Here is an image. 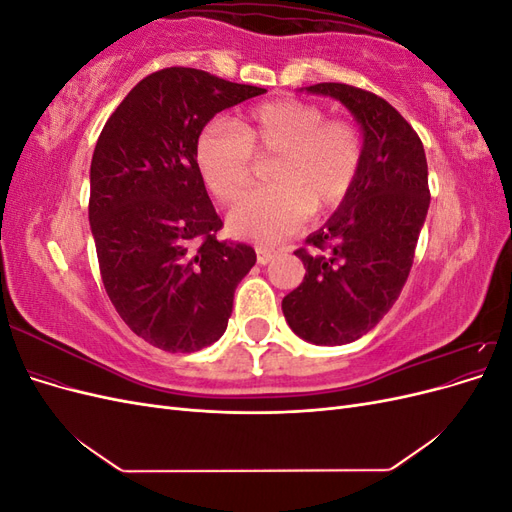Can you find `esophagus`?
<instances>
[{"instance_id": "34e87169", "label": "esophagus", "mask_w": 512, "mask_h": 512, "mask_svg": "<svg viewBox=\"0 0 512 512\" xmlns=\"http://www.w3.org/2000/svg\"><path fill=\"white\" fill-rule=\"evenodd\" d=\"M273 256H275V252L269 250V247H256V260H258V265H267V262H271Z\"/></svg>"}]
</instances>
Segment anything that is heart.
I'll list each match as a JSON object with an SVG mask.
<instances>
[{
  "label": "heart",
  "instance_id": "obj_1",
  "mask_svg": "<svg viewBox=\"0 0 512 512\" xmlns=\"http://www.w3.org/2000/svg\"><path fill=\"white\" fill-rule=\"evenodd\" d=\"M277 156L273 190L245 198L230 211L232 235L280 241L307 215L329 213L354 190L363 162V138L348 121H327L322 108L275 100L241 113L232 123L211 121L196 138V168L222 205L250 190L254 160Z\"/></svg>",
  "mask_w": 512,
  "mask_h": 512
}]
</instances>
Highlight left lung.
Returning a JSON list of instances; mask_svg holds the SVG:
<instances>
[{
	"label": "left lung",
	"instance_id": "left-lung-1",
	"mask_svg": "<svg viewBox=\"0 0 512 512\" xmlns=\"http://www.w3.org/2000/svg\"><path fill=\"white\" fill-rule=\"evenodd\" d=\"M342 102L363 134L354 190L297 250L305 277L282 301L288 327L316 346H344L386 316L412 269L429 209L421 138L395 108L359 87H301Z\"/></svg>",
	"mask_w": 512,
	"mask_h": 512
}]
</instances>
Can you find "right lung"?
Here are the masks:
<instances>
[{
	"mask_svg": "<svg viewBox=\"0 0 512 512\" xmlns=\"http://www.w3.org/2000/svg\"><path fill=\"white\" fill-rule=\"evenodd\" d=\"M267 94L194 68L149 74L115 108L89 170V224L108 299L166 352L218 342L256 265L222 228L196 168V138L224 108Z\"/></svg>",
	"mask_w": 512,
	"mask_h": 512,
	"instance_id": "add662e5",
	"label": "right lung"
}]
</instances>
